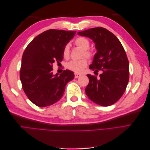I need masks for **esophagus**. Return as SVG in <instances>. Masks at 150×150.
Returning <instances> with one entry per match:
<instances>
[{
  "label": "esophagus",
  "mask_w": 150,
  "mask_h": 150,
  "mask_svg": "<svg viewBox=\"0 0 150 150\" xmlns=\"http://www.w3.org/2000/svg\"><path fill=\"white\" fill-rule=\"evenodd\" d=\"M81 76V75L80 74H78V73H75V74H74L75 78H79V77H80Z\"/></svg>",
  "instance_id": "34e87169"
}]
</instances>
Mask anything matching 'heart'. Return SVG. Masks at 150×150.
I'll return each instance as SVG.
<instances>
[{
  "label": "heart",
  "mask_w": 150,
  "mask_h": 150,
  "mask_svg": "<svg viewBox=\"0 0 150 150\" xmlns=\"http://www.w3.org/2000/svg\"><path fill=\"white\" fill-rule=\"evenodd\" d=\"M75 44L77 46L84 50V55L85 56L89 57H91V53L88 51L89 47V41L83 37H79L75 40ZM63 56L64 57H68L69 55V46L68 44L66 45L64 49H63ZM88 62L86 59H82L79 61H71L67 64V69H69L72 71L76 72H81L84 68L87 66Z\"/></svg>",
  "instance_id": "1"
}]
</instances>
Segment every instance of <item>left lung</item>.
<instances>
[{
    "label": "left lung",
    "instance_id": "1",
    "mask_svg": "<svg viewBox=\"0 0 150 150\" xmlns=\"http://www.w3.org/2000/svg\"><path fill=\"white\" fill-rule=\"evenodd\" d=\"M89 38L95 44L96 53L89 66L94 72L103 71L100 78L88 74L89 82L85 92L94 103L109 106L125 93L129 81V62L121 43L110 31L94 28L78 33Z\"/></svg>",
    "mask_w": 150,
    "mask_h": 150
}]
</instances>
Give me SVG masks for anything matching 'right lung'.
Listing matches in <instances>:
<instances>
[{"label":"right lung","mask_w":150,"mask_h":150,"mask_svg":"<svg viewBox=\"0 0 150 150\" xmlns=\"http://www.w3.org/2000/svg\"><path fill=\"white\" fill-rule=\"evenodd\" d=\"M76 31L50 29L38 35L25 48L22 57L20 79L27 96L36 106L46 107L57 102L74 72L64 70L53 74L52 64L63 59V49Z\"/></svg>","instance_id":"1"}]
</instances>
